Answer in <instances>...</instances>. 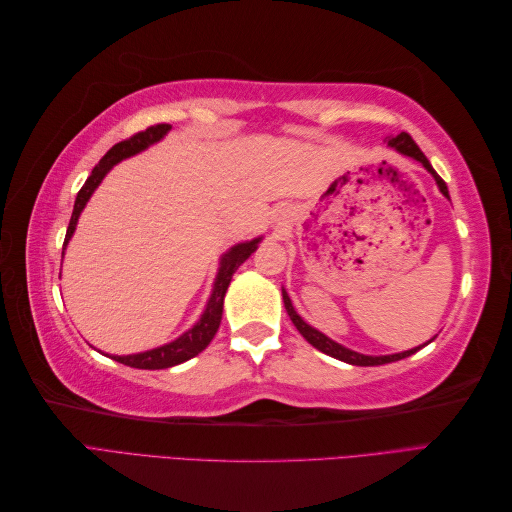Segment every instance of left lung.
I'll return each instance as SVG.
<instances>
[{"mask_svg":"<svg viewBox=\"0 0 512 512\" xmlns=\"http://www.w3.org/2000/svg\"><path fill=\"white\" fill-rule=\"evenodd\" d=\"M389 147H391V149H395L397 153H401V156H406V158H412V160H416V162H421V164H423V168L427 170V173H429L433 179H436V183H438V190L448 198V188H446V183L442 181V177L436 173V170H433V166H431V164H429V160L425 158V153H423L421 149H418V145L412 141V136H410V134L401 132V134H397V136L389 138ZM282 297H284V307H286V312H288V316H290L292 324H294V327H297V331L307 339V342L312 344L314 348H318L320 352L333 356V359H339V361L350 363V365L369 367V365H384V363L401 361V359H406V356H410V354H414V352L421 350L423 346L431 344V339H429L427 344L418 346V348H410V350H406V352H397V354H382V356H371V354L354 352V350H350V348H346V346H342V344L333 342L331 337H327L324 333H320L318 329L309 327V324H307V322H305L297 312H294L292 301H290L288 292H286L284 288H282Z\"/></svg>","mask_w":512,"mask_h":512,"instance_id":"8db88e82","label":"left lung"}]
</instances>
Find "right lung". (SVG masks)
I'll list each match as a JSON object with an SVG mask.
<instances>
[{"label":"right lung","mask_w":512,"mask_h":512,"mask_svg":"<svg viewBox=\"0 0 512 512\" xmlns=\"http://www.w3.org/2000/svg\"><path fill=\"white\" fill-rule=\"evenodd\" d=\"M168 132H170L168 123H158V126H151L145 132H138L132 138H128V141H121V143L113 145L111 149L104 153V158L94 166V170H91V175L87 177L81 192L76 194L72 218H70V224H68V230H66L64 252H66V247H68V243L74 235L76 224H79V218H81L85 205L89 203L91 194L96 192V188L102 183V179L108 173H111V168L115 164H119L121 160L132 158V156H136V153H141V151L149 149L151 145L160 143ZM260 241H262V237H256L252 241H243V243L232 245L230 250L220 258V269H218V275H215L211 297L205 305V312L200 314L198 322L194 324L192 329H188L183 335L173 339V342H168L160 348H151V350H145V352L126 354V356H111V359L117 361V363H123V365L136 367V369H166V367L179 365L183 361H190V359H194L196 354L203 352L211 344V339L215 337V333H218V329H220L222 312H224V297H226V290L230 286L232 275H235V271L243 265V262L256 252V247H258Z\"/></svg>","instance_id":"obj_1"}]
</instances>
